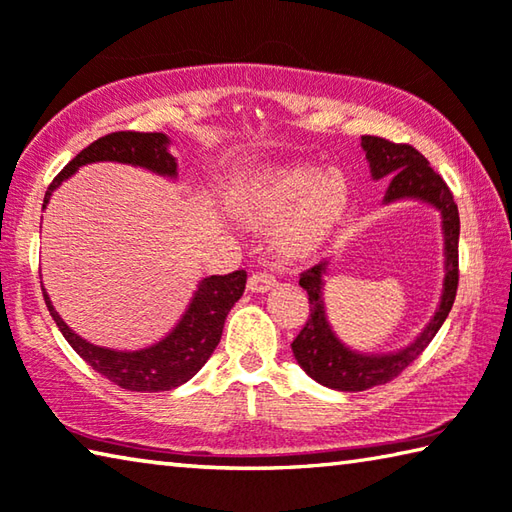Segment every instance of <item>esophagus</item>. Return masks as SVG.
Here are the masks:
<instances>
[{
    "label": "esophagus",
    "instance_id": "34e87169",
    "mask_svg": "<svg viewBox=\"0 0 512 512\" xmlns=\"http://www.w3.org/2000/svg\"><path fill=\"white\" fill-rule=\"evenodd\" d=\"M276 285V276L270 272H251L249 281H247V288L251 292H267L272 290Z\"/></svg>",
    "mask_w": 512,
    "mask_h": 512
}]
</instances>
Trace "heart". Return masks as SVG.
<instances>
[{
	"mask_svg": "<svg viewBox=\"0 0 512 512\" xmlns=\"http://www.w3.org/2000/svg\"><path fill=\"white\" fill-rule=\"evenodd\" d=\"M351 188L339 170L324 173L315 166H285L251 182L240 206L256 222L288 213L276 229V242L290 256L317 245L342 220Z\"/></svg>",
	"mask_w": 512,
	"mask_h": 512,
	"instance_id": "obj_1",
	"label": "heart"
}]
</instances>
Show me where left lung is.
Instances as JSON below:
<instances>
[{
  "label": "left lung",
  "mask_w": 512,
  "mask_h": 512,
  "mask_svg": "<svg viewBox=\"0 0 512 512\" xmlns=\"http://www.w3.org/2000/svg\"><path fill=\"white\" fill-rule=\"evenodd\" d=\"M362 148L371 161V173L375 179L394 177L389 184V191L384 200L393 202L400 197H418L434 204L443 213V233H445V288L434 319L423 330L414 344L396 355H360L348 351L344 344L333 335L324 301H321V276L326 272V263L312 265L306 272H301L299 285L308 292L310 315L303 324L301 333L294 337L292 353L312 380H317L324 387L337 391H364L371 387H380L414 364L423 355L429 342L441 330L443 321L452 310L459 288V209L454 204V195L443 177L429 166V161L409 143H393L382 137L364 134Z\"/></svg>",
  "instance_id": "8db88e82"
}]
</instances>
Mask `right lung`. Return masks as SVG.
<instances>
[{"instance_id":"add662e5","label":"right lung","mask_w":512,"mask_h":512,"mask_svg":"<svg viewBox=\"0 0 512 512\" xmlns=\"http://www.w3.org/2000/svg\"><path fill=\"white\" fill-rule=\"evenodd\" d=\"M168 137L161 132H112L89 143L85 150L69 161V164L53 177L47 193H44V206H47L53 188H58L69 175H74L80 166L92 161H121V164L143 166L155 170L159 175L175 177V157L166 150ZM247 272L236 270L231 274H215L204 279L197 288L193 303L188 306L186 315L177 328L159 344L137 353H119L110 348H101L85 342L74 330H69L65 321L53 310L49 294L44 292V303L51 312L53 321L60 328L62 337L69 346L92 366L96 373L105 375L116 387L128 391H170L193 378L209 360L215 346L220 344L224 319L233 308L242 292H245Z\"/></svg>"}]
</instances>
